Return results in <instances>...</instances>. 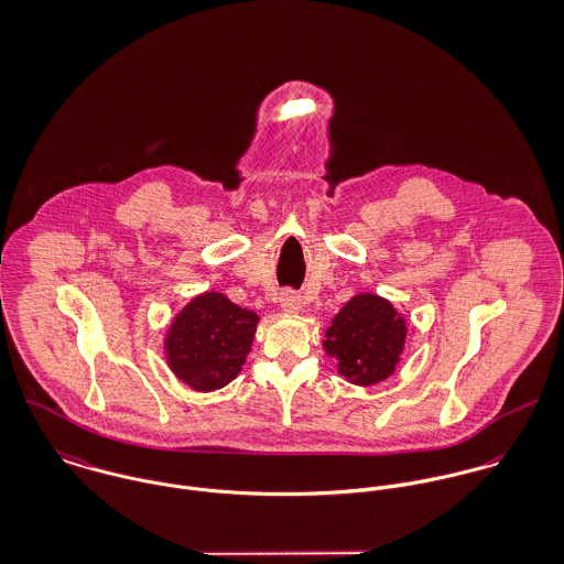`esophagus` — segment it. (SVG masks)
Listing matches in <instances>:
<instances>
[{
	"instance_id": "1",
	"label": "esophagus",
	"mask_w": 564,
	"mask_h": 564,
	"mask_svg": "<svg viewBox=\"0 0 564 564\" xmlns=\"http://www.w3.org/2000/svg\"><path fill=\"white\" fill-rule=\"evenodd\" d=\"M280 306H282L284 313H297L300 306H302L300 293H295L293 289H284V291L280 293Z\"/></svg>"
}]
</instances>
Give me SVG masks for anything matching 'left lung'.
<instances>
[{
    "label": "left lung",
    "instance_id": "left-lung-1",
    "mask_svg": "<svg viewBox=\"0 0 564 564\" xmlns=\"http://www.w3.org/2000/svg\"><path fill=\"white\" fill-rule=\"evenodd\" d=\"M405 323L378 295H356L325 332V351L338 360V371L354 384L369 387L395 371L402 354Z\"/></svg>",
    "mask_w": 564,
    "mask_h": 564
}]
</instances>
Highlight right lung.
Here are the masks:
<instances>
[{
	"label": "right lung",
	"instance_id": "right-lung-1",
	"mask_svg": "<svg viewBox=\"0 0 564 564\" xmlns=\"http://www.w3.org/2000/svg\"><path fill=\"white\" fill-rule=\"evenodd\" d=\"M258 315L221 293L195 297L171 325L166 358L173 373L195 391H217L241 371Z\"/></svg>",
	"mask_w": 564,
	"mask_h": 564
}]
</instances>
